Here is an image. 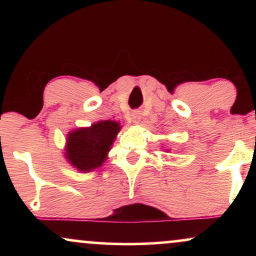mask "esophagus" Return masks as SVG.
Instances as JSON below:
<instances>
[{"mask_svg":"<svg viewBox=\"0 0 256 256\" xmlns=\"http://www.w3.org/2000/svg\"><path fill=\"white\" fill-rule=\"evenodd\" d=\"M131 119H132V122H134V124H138L140 120V113H138V112H134V113L131 114Z\"/></svg>","mask_w":256,"mask_h":256,"instance_id":"1","label":"esophagus"}]
</instances>
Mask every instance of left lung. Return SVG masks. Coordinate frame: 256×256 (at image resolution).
I'll use <instances>...</instances> for the list:
<instances>
[{
	"label": "left lung",
	"mask_w": 256,
	"mask_h": 256,
	"mask_svg": "<svg viewBox=\"0 0 256 256\" xmlns=\"http://www.w3.org/2000/svg\"><path fill=\"white\" fill-rule=\"evenodd\" d=\"M167 152H170V150H168V149H167Z\"/></svg>",
	"instance_id": "1"
}]
</instances>
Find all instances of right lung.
I'll return each mask as SVG.
<instances>
[{"label":"right lung","mask_w":256,"mask_h":256,"mask_svg":"<svg viewBox=\"0 0 256 256\" xmlns=\"http://www.w3.org/2000/svg\"><path fill=\"white\" fill-rule=\"evenodd\" d=\"M120 130L122 125L116 120H100L89 128H74L66 137L64 158L78 171H94L108 158Z\"/></svg>","instance_id":"right-lung-1"}]
</instances>
